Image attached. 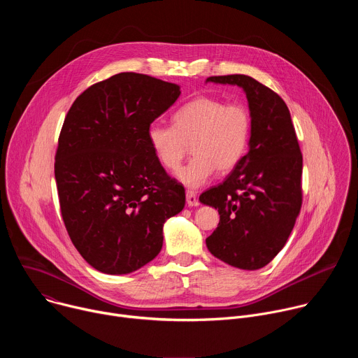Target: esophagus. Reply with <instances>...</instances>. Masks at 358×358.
Returning a JSON list of instances; mask_svg holds the SVG:
<instances>
[{"label": "esophagus", "instance_id": "esophagus-1", "mask_svg": "<svg viewBox=\"0 0 358 358\" xmlns=\"http://www.w3.org/2000/svg\"><path fill=\"white\" fill-rule=\"evenodd\" d=\"M187 203H188V207H198L199 206V201H198L196 194L194 191H191V189L187 191Z\"/></svg>", "mask_w": 358, "mask_h": 358}]
</instances>
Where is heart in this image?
I'll use <instances>...</instances> for the list:
<instances>
[{"instance_id": "obj_1", "label": "heart", "mask_w": 358, "mask_h": 358, "mask_svg": "<svg viewBox=\"0 0 358 358\" xmlns=\"http://www.w3.org/2000/svg\"><path fill=\"white\" fill-rule=\"evenodd\" d=\"M252 134V116L241 101L225 103L210 96L195 97L173 113V126L152 123L148 144L159 163L176 170L192 148L194 157L176 177L191 188L206 184L217 171L234 170L246 156Z\"/></svg>"}]
</instances>
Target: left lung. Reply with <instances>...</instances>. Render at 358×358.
<instances>
[{"label": "left lung", "mask_w": 358, "mask_h": 358, "mask_svg": "<svg viewBox=\"0 0 358 358\" xmlns=\"http://www.w3.org/2000/svg\"><path fill=\"white\" fill-rule=\"evenodd\" d=\"M207 82L243 89L252 116L249 151L217 187L199 201L218 208L220 224L207 238L208 250L222 262L257 271L285 246L301 207L300 152L283 99L246 75L211 76Z\"/></svg>", "instance_id": "1"}]
</instances>
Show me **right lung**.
<instances>
[{"label": "right lung", "mask_w": 358, "mask_h": 358, "mask_svg": "<svg viewBox=\"0 0 358 358\" xmlns=\"http://www.w3.org/2000/svg\"><path fill=\"white\" fill-rule=\"evenodd\" d=\"M180 94L176 83L123 72L87 87L65 117L55 156L61 214L99 272L126 275L155 259L164 222L185 206L184 187L147 140Z\"/></svg>", "instance_id": "right-lung-1"}]
</instances>
